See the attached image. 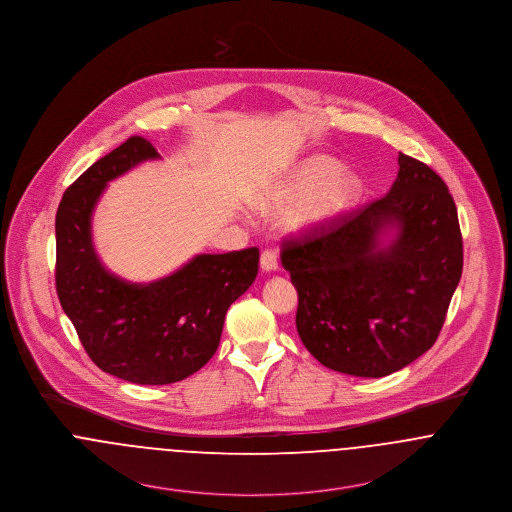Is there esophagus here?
<instances>
[{
  "mask_svg": "<svg viewBox=\"0 0 512 512\" xmlns=\"http://www.w3.org/2000/svg\"><path fill=\"white\" fill-rule=\"evenodd\" d=\"M261 269L263 271L272 272L278 269V259H276V253L271 249H265L261 253Z\"/></svg>",
  "mask_w": 512,
  "mask_h": 512,
  "instance_id": "esophagus-1",
  "label": "esophagus"
}]
</instances>
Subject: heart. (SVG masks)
Listing matches in <instances>:
<instances>
[{
	"instance_id": "b5f03b06",
	"label": "heart",
	"mask_w": 512,
	"mask_h": 512,
	"mask_svg": "<svg viewBox=\"0 0 512 512\" xmlns=\"http://www.w3.org/2000/svg\"><path fill=\"white\" fill-rule=\"evenodd\" d=\"M360 178L354 172H338V162L329 156H309L301 160L271 197L263 203L265 209L282 207L303 201L288 216V226L309 230L321 226L346 211L360 195Z\"/></svg>"
}]
</instances>
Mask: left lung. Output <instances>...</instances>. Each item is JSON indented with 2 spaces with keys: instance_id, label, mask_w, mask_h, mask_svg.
Segmentation results:
<instances>
[{
  "instance_id": "8db88e82",
  "label": "left lung",
  "mask_w": 512,
  "mask_h": 512,
  "mask_svg": "<svg viewBox=\"0 0 512 512\" xmlns=\"http://www.w3.org/2000/svg\"><path fill=\"white\" fill-rule=\"evenodd\" d=\"M398 166L385 197L282 241L303 346L354 377H385L425 354L462 276L449 187L408 154Z\"/></svg>"
}]
</instances>
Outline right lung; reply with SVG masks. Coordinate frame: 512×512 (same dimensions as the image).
<instances>
[{"label": "right lung", "mask_w": 512, "mask_h": 512, "mask_svg": "<svg viewBox=\"0 0 512 512\" xmlns=\"http://www.w3.org/2000/svg\"><path fill=\"white\" fill-rule=\"evenodd\" d=\"M154 158L147 139L129 137L67 187L56 214L61 307L89 358L137 385L178 383L211 360L228 307L259 271L257 247L197 255L149 284L106 271L92 243V211L108 181Z\"/></svg>", "instance_id": "right-lung-1"}]
</instances>
